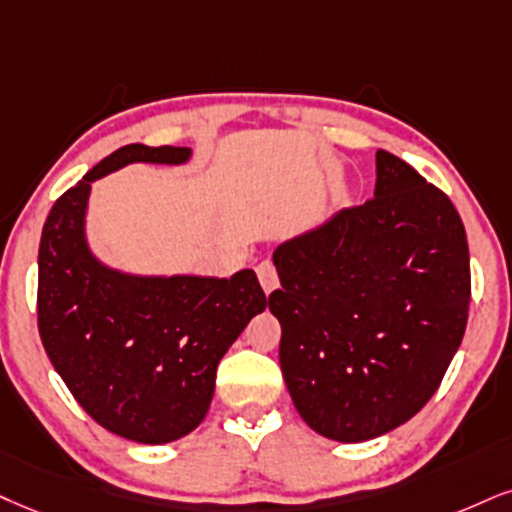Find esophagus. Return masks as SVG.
Returning <instances> with one entry per match:
<instances>
[{
    "mask_svg": "<svg viewBox=\"0 0 512 512\" xmlns=\"http://www.w3.org/2000/svg\"><path fill=\"white\" fill-rule=\"evenodd\" d=\"M256 275H258V282H261L263 292H266V294H270L277 285H280V280H277V270L270 261L258 263Z\"/></svg>",
    "mask_w": 512,
    "mask_h": 512,
    "instance_id": "esophagus-1",
    "label": "esophagus"
}]
</instances>
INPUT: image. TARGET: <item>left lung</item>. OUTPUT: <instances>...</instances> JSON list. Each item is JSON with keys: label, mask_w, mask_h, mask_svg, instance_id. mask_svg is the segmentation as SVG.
I'll use <instances>...</instances> for the list:
<instances>
[{"label": "left lung", "mask_w": 512, "mask_h": 512, "mask_svg": "<svg viewBox=\"0 0 512 512\" xmlns=\"http://www.w3.org/2000/svg\"><path fill=\"white\" fill-rule=\"evenodd\" d=\"M375 197L280 244V368L306 425L356 444L413 418L468 325L470 251L451 199L399 156Z\"/></svg>", "instance_id": "left-lung-1"}]
</instances>
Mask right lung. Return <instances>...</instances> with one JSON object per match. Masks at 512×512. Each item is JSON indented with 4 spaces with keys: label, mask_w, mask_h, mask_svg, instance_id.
Segmentation results:
<instances>
[{
    "label": "right lung",
    "mask_w": 512,
    "mask_h": 512,
    "mask_svg": "<svg viewBox=\"0 0 512 512\" xmlns=\"http://www.w3.org/2000/svg\"><path fill=\"white\" fill-rule=\"evenodd\" d=\"M187 147L128 144L63 192L42 227L37 327L54 370L94 422L168 444L204 420L220 358L266 311L254 270L227 280L106 268L85 239L90 185L128 163H185Z\"/></svg>",
    "instance_id": "obj_1"
}]
</instances>
